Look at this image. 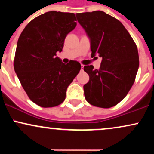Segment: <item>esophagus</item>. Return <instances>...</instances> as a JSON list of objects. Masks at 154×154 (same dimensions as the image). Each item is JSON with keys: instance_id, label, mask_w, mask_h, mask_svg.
<instances>
[{"instance_id": "obj_1", "label": "esophagus", "mask_w": 154, "mask_h": 154, "mask_svg": "<svg viewBox=\"0 0 154 154\" xmlns=\"http://www.w3.org/2000/svg\"><path fill=\"white\" fill-rule=\"evenodd\" d=\"M83 69H84V66L83 65H81V71H83Z\"/></svg>"}]
</instances>
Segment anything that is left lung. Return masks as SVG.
Instances as JSON below:
<instances>
[{
  "label": "left lung",
  "instance_id": "obj_1",
  "mask_svg": "<svg viewBox=\"0 0 154 154\" xmlns=\"http://www.w3.org/2000/svg\"><path fill=\"white\" fill-rule=\"evenodd\" d=\"M91 38L92 56L102 57L99 69L85 66L90 77L84 85L85 99L91 105L108 109L128 95L135 80L139 56L133 39L118 19L101 11L76 14Z\"/></svg>",
  "mask_w": 154,
  "mask_h": 154
}]
</instances>
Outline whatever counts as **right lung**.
Returning <instances> with one entry per match:
<instances>
[{"label":"right lung","instance_id":"right-lung-1","mask_svg":"<svg viewBox=\"0 0 154 154\" xmlns=\"http://www.w3.org/2000/svg\"><path fill=\"white\" fill-rule=\"evenodd\" d=\"M75 21L74 13L46 12L32 19L19 36L14 67L27 96L40 106L63 103L67 87L80 70L77 61L65 64L56 56L77 25Z\"/></svg>","mask_w":154,"mask_h":154}]
</instances>
